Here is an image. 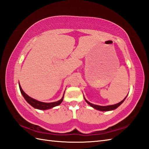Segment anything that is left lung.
<instances>
[{
  "label": "left lung",
  "instance_id": "8db88e82",
  "mask_svg": "<svg viewBox=\"0 0 149 149\" xmlns=\"http://www.w3.org/2000/svg\"><path fill=\"white\" fill-rule=\"evenodd\" d=\"M126 97L124 99H123V100H122L121 102H120L118 104H114V105H111V106H97V105H95V104H93L90 103V102H88V100H86V99H85V100H86V102L89 104V105H90L91 107H93V108L96 109L97 110H99V111H111V110H113V109H115L116 108H117L120 105H121V104L123 103V101L125 100V99H126Z\"/></svg>",
  "mask_w": 149,
  "mask_h": 149
}]
</instances>
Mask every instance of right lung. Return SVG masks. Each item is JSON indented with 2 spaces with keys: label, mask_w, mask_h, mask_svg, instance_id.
Masks as SVG:
<instances>
[{
  "label": "right lung",
  "mask_w": 149,
  "mask_h": 149,
  "mask_svg": "<svg viewBox=\"0 0 149 149\" xmlns=\"http://www.w3.org/2000/svg\"><path fill=\"white\" fill-rule=\"evenodd\" d=\"M19 88H20L21 93L22 94V95H23L24 99H26L27 102L29 103L31 106H32L33 107H34V108L38 109L45 110V109H50L52 108V107L59 105V104H61L62 102V101L63 100V97H64V95H63V97H62V99L61 100H59V101H57V102H50V103H45V102H40V101L32 99V98L30 97L29 96H28L23 91V90L22 89L20 84H19Z\"/></svg>",
  "instance_id": "obj_1"
}]
</instances>
